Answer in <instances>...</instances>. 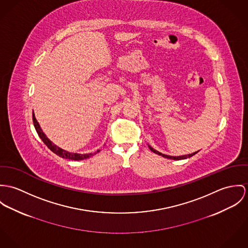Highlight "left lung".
Instances as JSON below:
<instances>
[{
	"label": "left lung",
	"mask_w": 248,
	"mask_h": 248,
	"mask_svg": "<svg viewBox=\"0 0 248 248\" xmlns=\"http://www.w3.org/2000/svg\"><path fill=\"white\" fill-rule=\"evenodd\" d=\"M149 146V149L152 151V152H154V153H156V154H158V155H160V156H163L164 158H167V159H171V160H184V159H187V158H190V157H192L193 155H195L197 152H194L192 154H188V155H183V156H168V155H165V154H163V153H161V152H159V151H157V150H155L154 148H152L150 145H148Z\"/></svg>",
	"instance_id": "obj_1"
}]
</instances>
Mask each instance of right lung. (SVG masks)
Returning <instances> with one entry per match:
<instances>
[{"label": "right lung", "instance_id": "right-lung-1", "mask_svg": "<svg viewBox=\"0 0 248 248\" xmlns=\"http://www.w3.org/2000/svg\"><path fill=\"white\" fill-rule=\"evenodd\" d=\"M32 119H33V124L35 126V129L39 135V137L42 139V140L45 142V144L52 151L54 152L56 155L63 158V159H68V160H74V161H81V160H84V159H87L95 154H97L100 150H97L96 152L94 153H88V154H78V153H71V152H68L66 150H63L62 148H60L59 146L55 145L46 136V134L43 132L39 123L37 122L36 118H35V115H34V112L32 113Z\"/></svg>", "mask_w": 248, "mask_h": 248}]
</instances>
